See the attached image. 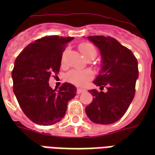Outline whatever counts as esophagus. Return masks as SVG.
Here are the masks:
<instances>
[{"instance_id": "esophagus-1", "label": "esophagus", "mask_w": 155, "mask_h": 155, "mask_svg": "<svg viewBox=\"0 0 155 155\" xmlns=\"http://www.w3.org/2000/svg\"><path fill=\"white\" fill-rule=\"evenodd\" d=\"M84 92H85V90L82 89V88H77V90H76V93L77 94H80V93H82Z\"/></svg>"}]
</instances>
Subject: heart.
Listing matches in <instances>:
<instances>
[{"label":"heart","instance_id":"b5f03b06","mask_svg":"<svg viewBox=\"0 0 155 155\" xmlns=\"http://www.w3.org/2000/svg\"><path fill=\"white\" fill-rule=\"evenodd\" d=\"M80 51L82 53L83 56L87 60H93L97 55V50L94 45L90 42H83L80 45ZM93 77V73L91 71H78L73 70L67 75V80L69 82L72 83L77 86H84V85L92 80Z\"/></svg>","mask_w":155,"mask_h":155}]
</instances>
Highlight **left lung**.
Instances as JSON below:
<instances>
[{
    "mask_svg": "<svg viewBox=\"0 0 155 155\" xmlns=\"http://www.w3.org/2000/svg\"><path fill=\"white\" fill-rule=\"evenodd\" d=\"M87 39L99 48L101 55V70L93 81L101 91H88L93 99L85 112L92 122L113 124L122 117L134 97L137 60L130 50L113 38L88 36ZM104 87L105 93L102 92Z\"/></svg>",
    "mask_w": 155,
    "mask_h": 155,
    "instance_id": "1",
    "label": "left lung"
}]
</instances>
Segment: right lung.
I'll return each instance as SVG.
<instances>
[{"label": "right lung", "instance_id": "add662e5", "mask_svg": "<svg viewBox=\"0 0 155 155\" xmlns=\"http://www.w3.org/2000/svg\"><path fill=\"white\" fill-rule=\"evenodd\" d=\"M74 37L47 36L30 43L19 54L12 71L13 92L30 120L38 125H51L65 116L69 101L76 87L64 83L58 90L49 86L51 75L59 71L63 51Z\"/></svg>", "mask_w": 155, "mask_h": 155}]
</instances>
